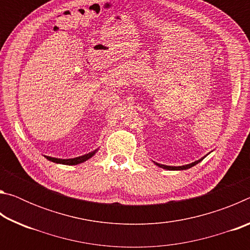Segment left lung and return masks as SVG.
I'll return each mask as SVG.
<instances>
[{"instance_id":"obj_1","label":"left lung","mask_w":250,"mask_h":250,"mask_svg":"<svg viewBox=\"0 0 250 250\" xmlns=\"http://www.w3.org/2000/svg\"><path fill=\"white\" fill-rule=\"evenodd\" d=\"M204 158H205V156H204ZM204 158H203V159H204ZM203 159L198 160V161H195V162H193L191 164H188V166H182V167H167V166H163V164H159V163H155V164L158 167H162V168H167V170H173V171H174V170H186V168H189V167H192L194 166H196V164L198 162H201Z\"/></svg>"}]
</instances>
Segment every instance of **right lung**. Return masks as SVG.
<instances>
[{
    "instance_id": "right-lung-1",
    "label": "right lung",
    "mask_w": 250,
    "mask_h": 250,
    "mask_svg": "<svg viewBox=\"0 0 250 250\" xmlns=\"http://www.w3.org/2000/svg\"><path fill=\"white\" fill-rule=\"evenodd\" d=\"M96 153V151H92L90 153L88 154H84L82 156H78V158H74V159H57V158H52V156H46L45 158L52 161V162L55 163H59V164H66V166H75V164H79V163H83L84 161H87L88 159H90L92 155Z\"/></svg>"
}]
</instances>
